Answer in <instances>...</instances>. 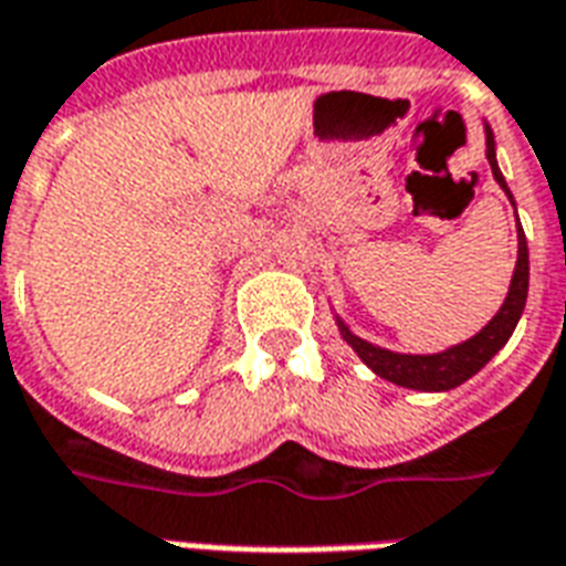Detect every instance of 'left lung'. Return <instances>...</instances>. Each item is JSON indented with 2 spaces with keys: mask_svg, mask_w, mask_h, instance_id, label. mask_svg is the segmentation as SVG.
Here are the masks:
<instances>
[{
  "mask_svg": "<svg viewBox=\"0 0 566 566\" xmlns=\"http://www.w3.org/2000/svg\"><path fill=\"white\" fill-rule=\"evenodd\" d=\"M485 158H489V167H492L495 182L504 188L506 198L513 200L510 188H506L504 174H501V167H497L495 134H492L489 123H485ZM513 207H516V203H513ZM516 270H513V279H510V291H506L504 303H501V308L495 312V317H492L476 336L468 338V342L450 345L447 350H441V354H399V350H387V347L371 345L366 338L354 336L350 326L336 315L338 333H342V338L357 350V357L363 359L378 378L389 380V384H396V387L420 389V392H447V389H455L468 378H474L476 371H480V368L510 342V336H513V329H516L518 324V317L525 312V300H528V240H525L522 224L516 228Z\"/></svg>",
  "mask_w": 566,
  "mask_h": 566,
  "instance_id": "obj_1",
  "label": "left lung"
}]
</instances>
